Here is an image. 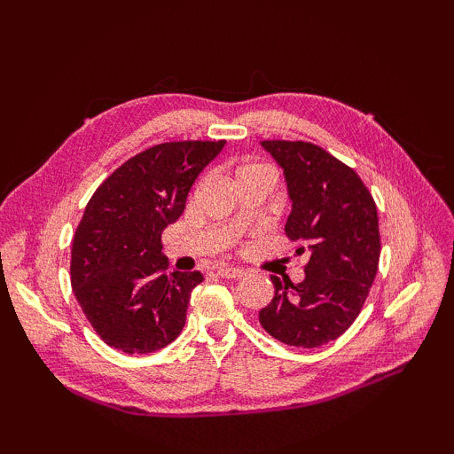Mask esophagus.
Here are the masks:
<instances>
[{
  "instance_id": "obj_1",
  "label": "esophagus",
  "mask_w": 454,
  "mask_h": 454,
  "mask_svg": "<svg viewBox=\"0 0 454 454\" xmlns=\"http://www.w3.org/2000/svg\"><path fill=\"white\" fill-rule=\"evenodd\" d=\"M216 273H218V277H222V278H239V277H244V275H246L244 269L230 267V265L218 267V269H216Z\"/></svg>"
}]
</instances>
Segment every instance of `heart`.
Wrapping results in <instances>:
<instances>
[{"label": "heart", "instance_id": "heart-1", "mask_svg": "<svg viewBox=\"0 0 454 454\" xmlns=\"http://www.w3.org/2000/svg\"><path fill=\"white\" fill-rule=\"evenodd\" d=\"M254 173H273V169L259 161H242L238 166V179H242L246 176H254Z\"/></svg>", "mask_w": 454, "mask_h": 454}]
</instances>
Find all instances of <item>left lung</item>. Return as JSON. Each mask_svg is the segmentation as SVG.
<instances>
[{"mask_svg": "<svg viewBox=\"0 0 454 454\" xmlns=\"http://www.w3.org/2000/svg\"><path fill=\"white\" fill-rule=\"evenodd\" d=\"M283 168L293 210L285 232L310 254L304 281L271 277L275 296L259 312L263 330L294 347L337 340L369 296L379 271L380 234L374 199L356 173L302 140H263Z\"/></svg>", "mask_w": 454, "mask_h": 454, "instance_id": "obj_1", "label": "left lung"}]
</instances>
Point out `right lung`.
I'll use <instances>...</instances> for the list:
<instances>
[{"label": "right lung", "mask_w": 454, "mask_h": 454, "mask_svg": "<svg viewBox=\"0 0 454 454\" xmlns=\"http://www.w3.org/2000/svg\"><path fill=\"white\" fill-rule=\"evenodd\" d=\"M218 142H166L114 169L93 192L72 244V288L101 340L124 353H152L185 325L199 271H168L161 234L185 210Z\"/></svg>", "instance_id": "1"}]
</instances>
